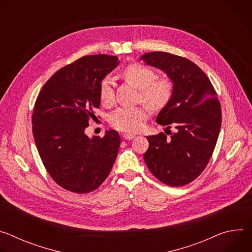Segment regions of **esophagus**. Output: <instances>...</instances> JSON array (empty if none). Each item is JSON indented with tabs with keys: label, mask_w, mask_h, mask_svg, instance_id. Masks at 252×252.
<instances>
[{
	"label": "esophagus",
	"mask_w": 252,
	"mask_h": 252,
	"mask_svg": "<svg viewBox=\"0 0 252 252\" xmlns=\"http://www.w3.org/2000/svg\"><path fill=\"white\" fill-rule=\"evenodd\" d=\"M123 137H124L125 139L130 140V139L134 138V137H135V135H134V134H131V133H126V134H124V135H123Z\"/></svg>",
	"instance_id": "34e87169"
}]
</instances>
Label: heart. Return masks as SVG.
Returning a JSON list of instances; mask_svg holds the SVG:
<instances>
[{
    "instance_id": "1",
    "label": "heart",
    "mask_w": 252,
    "mask_h": 252,
    "mask_svg": "<svg viewBox=\"0 0 252 252\" xmlns=\"http://www.w3.org/2000/svg\"><path fill=\"white\" fill-rule=\"evenodd\" d=\"M124 77L134 87L140 90L139 98L153 109H161L168 103L172 96L173 87L168 79L156 80L155 71L141 64H130L124 70ZM98 94L104 105L114 102L115 93L111 78H104L99 85ZM149 117L148 107L123 106L119 107L111 117L112 126L125 132H136L145 126Z\"/></svg>"
}]
</instances>
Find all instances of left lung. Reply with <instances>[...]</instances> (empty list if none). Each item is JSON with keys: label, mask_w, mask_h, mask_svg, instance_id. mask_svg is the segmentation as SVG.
Segmentation results:
<instances>
[{"label": "left lung", "mask_w": 252, "mask_h": 252, "mask_svg": "<svg viewBox=\"0 0 252 252\" xmlns=\"http://www.w3.org/2000/svg\"><path fill=\"white\" fill-rule=\"evenodd\" d=\"M139 61L162 70L172 83V96L157 123L176 128L168 137L163 132L147 136L150 147L143 158L161 183L183 187L194 181L211 158L221 126L220 100L201 68L186 58L151 52Z\"/></svg>", "instance_id": "1"}]
</instances>
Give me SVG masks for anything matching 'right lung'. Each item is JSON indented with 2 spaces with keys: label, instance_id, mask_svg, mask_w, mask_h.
<instances>
[{
  "label": "right lung",
  "instance_id": "add662e5",
  "mask_svg": "<svg viewBox=\"0 0 252 252\" xmlns=\"http://www.w3.org/2000/svg\"><path fill=\"white\" fill-rule=\"evenodd\" d=\"M120 63L109 55L86 56L59 69L34 103L32 134L42 161L66 190L87 193L110 174L120 149L118 131L89 137L85 129L98 109L100 82Z\"/></svg>",
  "mask_w": 252,
  "mask_h": 252
}]
</instances>
